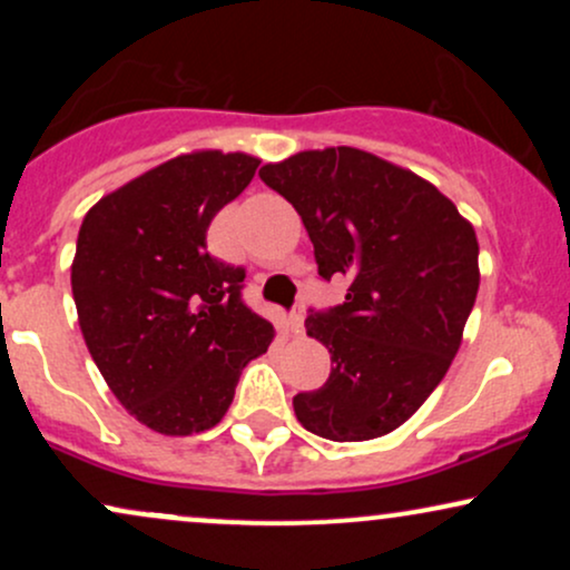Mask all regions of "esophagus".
<instances>
[{"label": "esophagus", "instance_id": "esophagus-1", "mask_svg": "<svg viewBox=\"0 0 570 570\" xmlns=\"http://www.w3.org/2000/svg\"><path fill=\"white\" fill-rule=\"evenodd\" d=\"M289 330H292V335H303V330H305V318H303V311H294L292 316H289Z\"/></svg>", "mask_w": 570, "mask_h": 570}]
</instances>
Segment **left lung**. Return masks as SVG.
<instances>
[{
	"mask_svg": "<svg viewBox=\"0 0 570 570\" xmlns=\"http://www.w3.org/2000/svg\"><path fill=\"white\" fill-rule=\"evenodd\" d=\"M259 176L303 217L318 276L348 281L343 305L305 318L332 372L294 396V415L332 442L391 434L461 348L480 289L472 222L423 176L356 147L305 149Z\"/></svg>",
	"mask_w": 570,
	"mask_h": 570,
	"instance_id": "1",
	"label": "left lung"
}]
</instances>
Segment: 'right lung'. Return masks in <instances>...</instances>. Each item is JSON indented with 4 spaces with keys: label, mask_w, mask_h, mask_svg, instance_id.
<instances>
[{
    "label": "right lung",
    "mask_w": 570,
    "mask_h": 570,
    "mask_svg": "<svg viewBox=\"0 0 570 570\" xmlns=\"http://www.w3.org/2000/svg\"><path fill=\"white\" fill-rule=\"evenodd\" d=\"M259 158L195 149L104 195L85 214L71 294L85 345L117 402L166 436L214 429L252 358L276 337L240 303L244 271L206 252V230Z\"/></svg>",
    "instance_id": "1"
}]
</instances>
